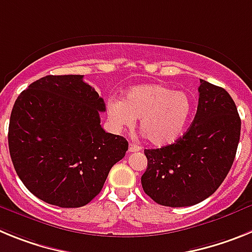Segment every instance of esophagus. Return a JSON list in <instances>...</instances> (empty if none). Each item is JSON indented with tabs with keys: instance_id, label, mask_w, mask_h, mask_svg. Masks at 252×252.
<instances>
[{
	"instance_id": "obj_1",
	"label": "esophagus",
	"mask_w": 252,
	"mask_h": 252,
	"mask_svg": "<svg viewBox=\"0 0 252 252\" xmlns=\"http://www.w3.org/2000/svg\"><path fill=\"white\" fill-rule=\"evenodd\" d=\"M140 150H141V148L135 145V144H130V145H128V151H130V153H136V151H140Z\"/></svg>"
}]
</instances>
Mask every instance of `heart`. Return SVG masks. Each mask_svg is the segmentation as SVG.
<instances>
[{"label": "heart", "instance_id": "b5f03b06", "mask_svg": "<svg viewBox=\"0 0 252 252\" xmlns=\"http://www.w3.org/2000/svg\"><path fill=\"white\" fill-rule=\"evenodd\" d=\"M107 115L116 130L131 128L140 120V130L150 144L166 146L177 141L193 115L192 97L164 84H141L127 91L124 101L111 99Z\"/></svg>", "mask_w": 252, "mask_h": 252}]
</instances>
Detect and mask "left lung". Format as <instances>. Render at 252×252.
Listing matches in <instances>:
<instances>
[{"instance_id":"1","label":"left lung","mask_w":252,"mask_h":252,"mask_svg":"<svg viewBox=\"0 0 252 252\" xmlns=\"http://www.w3.org/2000/svg\"><path fill=\"white\" fill-rule=\"evenodd\" d=\"M197 113L174 144L145 150L144 192L166 207L194 206L218 189L239 146L241 120L226 90L201 79Z\"/></svg>"}]
</instances>
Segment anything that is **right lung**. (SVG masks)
Listing matches in <instances>:
<instances>
[{
	"label": "right lung",
	"mask_w": 252,
	"mask_h": 252,
	"mask_svg": "<svg viewBox=\"0 0 252 252\" xmlns=\"http://www.w3.org/2000/svg\"><path fill=\"white\" fill-rule=\"evenodd\" d=\"M103 98L83 75H46L22 91L8 126L11 160L24 186L62 208L90 203L128 142L101 127Z\"/></svg>",
	"instance_id": "add662e5"
}]
</instances>
